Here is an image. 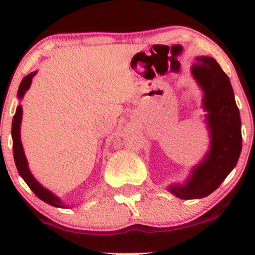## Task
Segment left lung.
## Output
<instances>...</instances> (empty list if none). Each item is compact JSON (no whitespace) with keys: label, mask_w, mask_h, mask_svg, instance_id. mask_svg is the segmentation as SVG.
<instances>
[{"label":"left lung","mask_w":255,"mask_h":255,"mask_svg":"<svg viewBox=\"0 0 255 255\" xmlns=\"http://www.w3.org/2000/svg\"><path fill=\"white\" fill-rule=\"evenodd\" d=\"M193 77L204 90V107L209 111L211 148L203 163L195 166L186 184L169 191L181 199H200L211 194L235 168L242 148L241 119L228 75L211 57H197Z\"/></svg>","instance_id":"obj_1"}]
</instances>
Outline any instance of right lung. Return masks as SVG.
<instances>
[{
    "label": "right lung",
    "instance_id": "right-lung-1",
    "mask_svg": "<svg viewBox=\"0 0 255 255\" xmlns=\"http://www.w3.org/2000/svg\"><path fill=\"white\" fill-rule=\"evenodd\" d=\"M36 72L30 73L28 75L22 79L21 84H20L19 90H17V97L21 99L24 97L25 92L30 89L32 78L34 77ZM21 118H22V107L19 105L16 108V113L13 118V124H11V137H13V154H14V160H15V165L17 171H19L20 176L24 178V181L27 183V186L30 187L31 191L37 195L40 200L45 201L46 204L51 205L55 207H64V205L61 203L60 199L55 197L51 192H49L48 189L44 188L43 186H40L39 183L34 180V177L32 176V174L28 170L27 160H26L24 150H22L21 140H20V124H21Z\"/></svg>",
    "mask_w": 255,
    "mask_h": 255
}]
</instances>
